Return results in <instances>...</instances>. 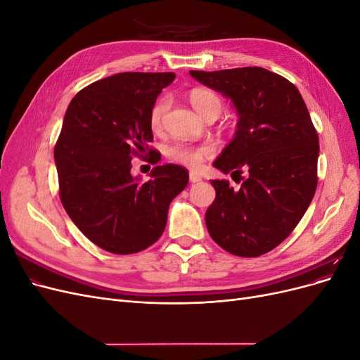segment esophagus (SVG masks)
<instances>
[{
    "mask_svg": "<svg viewBox=\"0 0 360 360\" xmlns=\"http://www.w3.org/2000/svg\"><path fill=\"white\" fill-rule=\"evenodd\" d=\"M189 180H191V183H198V181H201V176H200V174H197V172H191L189 174Z\"/></svg>",
    "mask_w": 360,
    "mask_h": 360,
    "instance_id": "obj_1",
    "label": "esophagus"
}]
</instances>
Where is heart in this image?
<instances>
[{"mask_svg":"<svg viewBox=\"0 0 360 360\" xmlns=\"http://www.w3.org/2000/svg\"><path fill=\"white\" fill-rule=\"evenodd\" d=\"M189 101L192 106L197 110L200 115H207L212 111L221 112L222 102L214 91L207 90V89H195L189 94ZM169 108L168 97H162L159 99L150 111V124L153 130H158L162 127L163 118ZM214 153V147L212 144H186V143H177L171 146L167 150V156L171 162L179 163V165L188 167L192 169H197L202 165L205 159L212 158Z\"/></svg>","mask_w":360,"mask_h":360,"instance_id":"obj_1","label":"heart"}]
</instances>
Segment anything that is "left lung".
Masks as SVG:
<instances>
[{
    "label": "left lung",
    "instance_id": "1",
    "mask_svg": "<svg viewBox=\"0 0 360 360\" xmlns=\"http://www.w3.org/2000/svg\"><path fill=\"white\" fill-rule=\"evenodd\" d=\"M230 97L236 136L213 167L248 172L238 191L212 180L216 198L205 212L213 240L237 257H259L297 226L317 189L319 135L296 85L263 68L189 72Z\"/></svg>",
    "mask_w": 360,
    "mask_h": 360
}]
</instances>
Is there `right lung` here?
<instances>
[{
  "label": "right lung",
  "mask_w": 360,
  "mask_h": 360,
  "mask_svg": "<svg viewBox=\"0 0 360 360\" xmlns=\"http://www.w3.org/2000/svg\"><path fill=\"white\" fill-rule=\"evenodd\" d=\"M176 73L124 72L86 85L64 115L53 148L60 200L73 224L94 245L118 255L153 245L167 225L169 202L186 188L189 172L155 167L150 180L132 177L130 160L160 153L153 141L150 111Z\"/></svg>",
  "instance_id": "1"
}]
</instances>
